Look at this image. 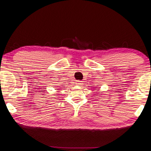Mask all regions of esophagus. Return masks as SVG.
Masks as SVG:
<instances>
[{
    "label": "esophagus",
    "mask_w": 151,
    "mask_h": 151,
    "mask_svg": "<svg viewBox=\"0 0 151 151\" xmlns=\"http://www.w3.org/2000/svg\"><path fill=\"white\" fill-rule=\"evenodd\" d=\"M82 84H83L82 81H80V80H78V81H76V85H78V86H81Z\"/></svg>",
    "instance_id": "esophagus-1"
}]
</instances>
